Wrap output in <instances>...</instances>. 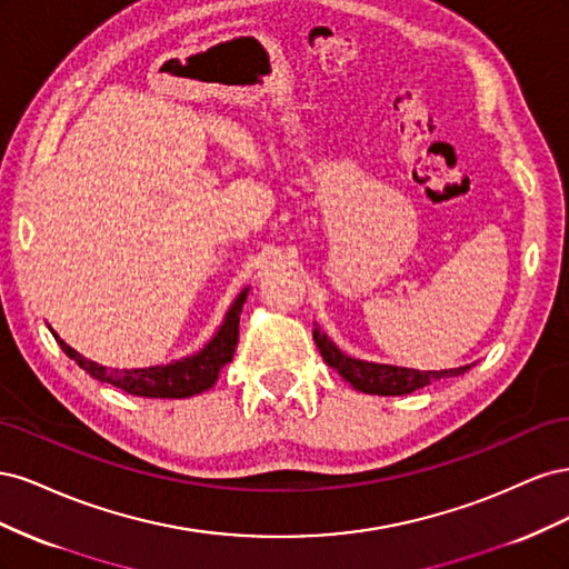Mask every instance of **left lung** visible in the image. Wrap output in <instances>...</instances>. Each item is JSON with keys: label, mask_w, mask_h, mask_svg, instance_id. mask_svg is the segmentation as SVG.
I'll use <instances>...</instances> for the list:
<instances>
[{"label": "left lung", "mask_w": 569, "mask_h": 569, "mask_svg": "<svg viewBox=\"0 0 569 569\" xmlns=\"http://www.w3.org/2000/svg\"><path fill=\"white\" fill-rule=\"evenodd\" d=\"M316 347L322 353L325 363L335 368L343 380H347L353 389L366 391V393H377V396H401L410 393L416 389L427 387L435 380H443V377H456L468 372L470 366H460L453 370H410V368H396V366H380V363H366V360H356L343 356L335 343L327 339L320 327L313 330Z\"/></svg>", "instance_id": "left-lung-1"}]
</instances>
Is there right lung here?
Here are the masks:
<instances>
[{"mask_svg": "<svg viewBox=\"0 0 569 569\" xmlns=\"http://www.w3.org/2000/svg\"><path fill=\"white\" fill-rule=\"evenodd\" d=\"M244 301L247 289L232 303L226 322H222L218 335L209 341V347L201 349L197 356L176 360V363L168 366H153L140 370H107L104 366H97L92 360L80 356L57 335L54 339L59 341V347L68 358H73L84 372L99 382L113 385L134 396H147V399H187V396L211 389L218 380L220 370L232 360L239 339V313H242Z\"/></svg>", "mask_w": 569, "mask_h": 569, "instance_id": "right-lung-1", "label": "right lung"}]
</instances>
